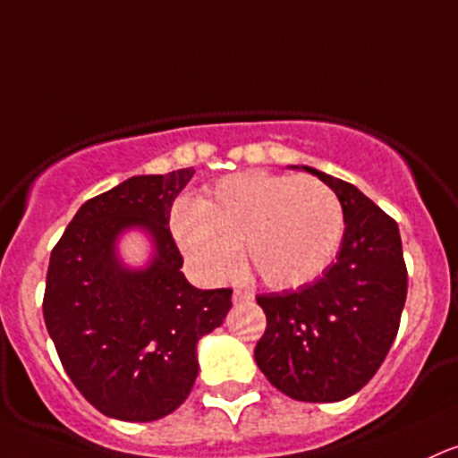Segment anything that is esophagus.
I'll return each instance as SVG.
<instances>
[{
    "label": "esophagus",
    "instance_id": "obj_1",
    "mask_svg": "<svg viewBox=\"0 0 458 458\" xmlns=\"http://www.w3.org/2000/svg\"><path fill=\"white\" fill-rule=\"evenodd\" d=\"M233 300H234V304L250 302V300H254V293H250V291H243V289H234Z\"/></svg>",
    "mask_w": 458,
    "mask_h": 458
}]
</instances>
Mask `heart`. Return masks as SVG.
<instances>
[{
    "mask_svg": "<svg viewBox=\"0 0 458 458\" xmlns=\"http://www.w3.org/2000/svg\"><path fill=\"white\" fill-rule=\"evenodd\" d=\"M172 233L189 265L208 283L230 278L245 260L269 289H298L333 263L345 215L328 184L267 172L221 178L199 204L180 199Z\"/></svg>",
    "mask_w": 458,
    "mask_h": 458,
    "instance_id": "1",
    "label": "heart"
}]
</instances>
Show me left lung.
Wrapping results in <instances>:
<instances>
[{
	"label": "left lung",
	"instance_id": "obj_1",
	"mask_svg": "<svg viewBox=\"0 0 458 458\" xmlns=\"http://www.w3.org/2000/svg\"><path fill=\"white\" fill-rule=\"evenodd\" d=\"M318 175L339 198L345 233L321 278L291 293L259 295L267 328L254 359L278 391L300 402H339L383 365L406 302L398 224L354 184Z\"/></svg>",
	"mask_w": 458,
	"mask_h": 458
}]
</instances>
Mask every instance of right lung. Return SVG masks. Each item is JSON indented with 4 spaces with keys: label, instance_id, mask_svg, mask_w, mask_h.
I'll return each mask as SVG.
<instances>
[{
    "label": "right lung",
    "instance_id": "right-lung-1",
    "mask_svg": "<svg viewBox=\"0 0 458 458\" xmlns=\"http://www.w3.org/2000/svg\"><path fill=\"white\" fill-rule=\"evenodd\" d=\"M195 169L134 175L80 206L49 256L43 318L64 371L99 413L154 421L198 378V341L224 324L233 289H195L169 230L174 199ZM140 227L155 256L118 260L116 239Z\"/></svg>",
    "mask_w": 458,
    "mask_h": 458
}]
</instances>
